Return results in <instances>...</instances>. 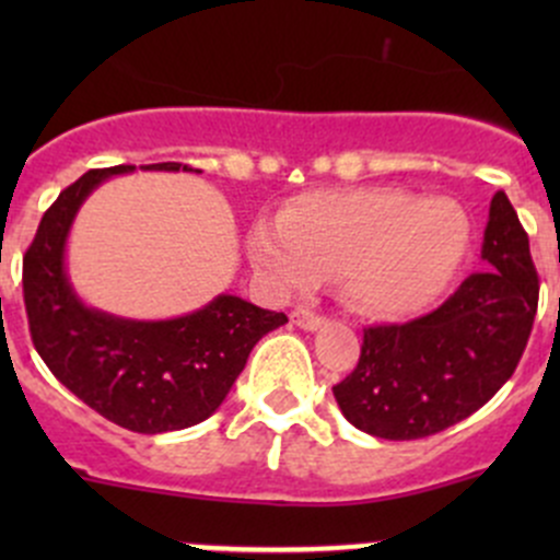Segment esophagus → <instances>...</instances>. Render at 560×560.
<instances>
[{
    "instance_id": "esophagus-1",
    "label": "esophagus",
    "mask_w": 560,
    "mask_h": 560,
    "mask_svg": "<svg viewBox=\"0 0 560 560\" xmlns=\"http://www.w3.org/2000/svg\"><path fill=\"white\" fill-rule=\"evenodd\" d=\"M290 319H292V325L301 327V330H308V332H314V330H319V327H325V316L308 312V308H295V312L290 314Z\"/></svg>"
}]
</instances>
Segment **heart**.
Wrapping results in <instances>:
<instances>
[{"label": "heart", "mask_w": 560, "mask_h": 560, "mask_svg": "<svg viewBox=\"0 0 560 560\" xmlns=\"http://www.w3.org/2000/svg\"><path fill=\"white\" fill-rule=\"evenodd\" d=\"M468 222L447 197L400 189L319 191L298 197L281 222L248 233V257L279 290H312L341 276L358 312L398 319L431 306L460 268Z\"/></svg>", "instance_id": "1"}]
</instances>
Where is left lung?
I'll list each match as a JSON object with an SVG mask.
<instances>
[{
  "label": "left lung",
  "instance_id": "8db88e82",
  "mask_svg": "<svg viewBox=\"0 0 560 560\" xmlns=\"http://www.w3.org/2000/svg\"><path fill=\"white\" fill-rule=\"evenodd\" d=\"M485 270L436 312L363 330L358 369L332 387L341 415L389 442L425 439L488 404L515 374L534 327L539 276L504 191L490 200Z\"/></svg>",
  "mask_w": 560,
  "mask_h": 560
}]
</instances>
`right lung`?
Here are the masks:
<instances>
[{"label":"right lung","instance_id":"right-lung-1","mask_svg":"<svg viewBox=\"0 0 560 560\" xmlns=\"http://www.w3.org/2000/svg\"><path fill=\"white\" fill-rule=\"evenodd\" d=\"M132 171L135 165L89 171L56 197L26 248L24 303L32 341L50 374L105 420L151 436L208 420L228 398L254 343L287 316L235 295H217L197 312L160 322L86 306L67 276V235L78 208L103 180ZM143 171L191 167L160 162Z\"/></svg>","mask_w":560,"mask_h":560}]
</instances>
